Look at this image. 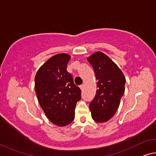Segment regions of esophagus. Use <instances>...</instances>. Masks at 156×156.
Listing matches in <instances>:
<instances>
[{"label": "esophagus", "mask_w": 156, "mask_h": 156, "mask_svg": "<svg viewBox=\"0 0 156 156\" xmlns=\"http://www.w3.org/2000/svg\"><path fill=\"white\" fill-rule=\"evenodd\" d=\"M84 87H85V85H80V90H83Z\"/></svg>", "instance_id": "esophagus-1"}]
</instances>
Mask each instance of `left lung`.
<instances>
[{"mask_svg":"<svg viewBox=\"0 0 156 156\" xmlns=\"http://www.w3.org/2000/svg\"><path fill=\"white\" fill-rule=\"evenodd\" d=\"M97 83L94 98L90 104L95 122H108L117 112L125 91L126 78L122 70L105 53L96 51L87 57Z\"/></svg>","mask_w":156,"mask_h":156,"instance_id":"obj_1","label":"left lung"}]
</instances>
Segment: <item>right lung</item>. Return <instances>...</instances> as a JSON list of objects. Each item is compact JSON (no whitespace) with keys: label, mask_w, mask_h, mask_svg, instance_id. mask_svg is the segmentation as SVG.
Masks as SVG:
<instances>
[{"label":"right lung","mask_w":156,"mask_h":156,"mask_svg":"<svg viewBox=\"0 0 156 156\" xmlns=\"http://www.w3.org/2000/svg\"><path fill=\"white\" fill-rule=\"evenodd\" d=\"M71 55L59 53L40 66L34 78V90L39 105L52 123L66 126L75 117L76 103L80 99V88L66 71Z\"/></svg>","instance_id":"add662e5"}]
</instances>
